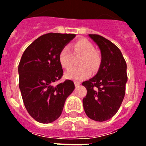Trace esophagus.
Here are the masks:
<instances>
[{
  "mask_svg": "<svg viewBox=\"0 0 146 146\" xmlns=\"http://www.w3.org/2000/svg\"><path fill=\"white\" fill-rule=\"evenodd\" d=\"M80 82L78 81H75V85H76V87H78V86H79L80 85Z\"/></svg>",
  "mask_w": 146,
  "mask_h": 146,
  "instance_id": "esophagus-1",
  "label": "esophagus"
}]
</instances>
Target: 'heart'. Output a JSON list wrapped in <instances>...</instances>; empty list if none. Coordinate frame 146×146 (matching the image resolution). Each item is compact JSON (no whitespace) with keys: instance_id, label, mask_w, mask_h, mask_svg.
I'll return each mask as SVG.
<instances>
[{"instance_id":"obj_1","label":"heart","mask_w":146,"mask_h":146,"mask_svg":"<svg viewBox=\"0 0 146 146\" xmlns=\"http://www.w3.org/2000/svg\"><path fill=\"white\" fill-rule=\"evenodd\" d=\"M75 54H82L83 57L80 60V65L82 67H73L66 73V76L74 80H81L90 75V70H94L99 66L100 63V57L95 52V47L86 39L78 40L71 46ZM59 62L65 69H69L72 66L73 60V54L69 46H64L61 48L59 53Z\"/></svg>"}]
</instances>
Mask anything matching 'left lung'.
Returning <instances> with one entry per match:
<instances>
[{
    "label": "left lung",
    "instance_id": "left-lung-1",
    "mask_svg": "<svg viewBox=\"0 0 146 146\" xmlns=\"http://www.w3.org/2000/svg\"><path fill=\"white\" fill-rule=\"evenodd\" d=\"M101 52L98 73L82 82L87 94L82 100L85 113L97 121L112 118L119 110L127 81V64L120 49L111 41L98 34H88Z\"/></svg>",
    "mask_w": 146,
    "mask_h": 146
}]
</instances>
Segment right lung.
<instances>
[{
	"instance_id": "1",
	"label": "right lung",
	"mask_w": 146,
	"mask_h": 146,
	"mask_svg": "<svg viewBox=\"0 0 146 146\" xmlns=\"http://www.w3.org/2000/svg\"><path fill=\"white\" fill-rule=\"evenodd\" d=\"M75 36L73 34H43L22 54L18 68L19 88L26 110L38 122L48 124L58 119L65 100L75 88L71 80L54 85L63 76L59 53Z\"/></svg>"
}]
</instances>
